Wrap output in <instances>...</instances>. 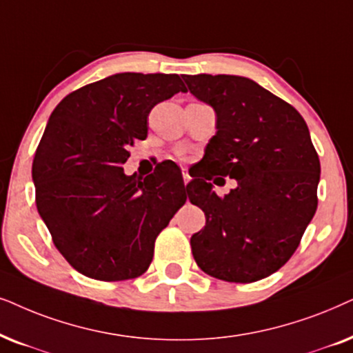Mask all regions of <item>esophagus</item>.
I'll return each mask as SVG.
<instances>
[{
	"label": "esophagus",
	"instance_id": "1",
	"mask_svg": "<svg viewBox=\"0 0 353 353\" xmlns=\"http://www.w3.org/2000/svg\"><path fill=\"white\" fill-rule=\"evenodd\" d=\"M182 179H184V184L187 185V184H189V182L192 181L190 174H189V172H187V171H182Z\"/></svg>",
	"mask_w": 353,
	"mask_h": 353
}]
</instances>
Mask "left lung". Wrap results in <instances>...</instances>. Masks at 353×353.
Returning a JSON list of instances; mask_svg holds the SVG:
<instances>
[{"label": "left lung", "instance_id": "obj_1", "mask_svg": "<svg viewBox=\"0 0 353 353\" xmlns=\"http://www.w3.org/2000/svg\"><path fill=\"white\" fill-rule=\"evenodd\" d=\"M192 95L214 108L216 129L189 182L206 224L190 239L196 265L228 283H255L297 250L318 206L319 158L303 117L288 101L239 75H185ZM238 187L221 197L208 180Z\"/></svg>", "mask_w": 353, "mask_h": 353}]
</instances>
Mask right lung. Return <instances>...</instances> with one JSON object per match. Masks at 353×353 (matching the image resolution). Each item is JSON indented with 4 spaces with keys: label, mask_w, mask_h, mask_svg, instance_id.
Wrapping results in <instances>:
<instances>
[{
    "label": "right lung",
    "mask_w": 353,
    "mask_h": 353,
    "mask_svg": "<svg viewBox=\"0 0 353 353\" xmlns=\"http://www.w3.org/2000/svg\"><path fill=\"white\" fill-rule=\"evenodd\" d=\"M179 92L187 90L177 74L122 72L69 93L51 112L32 164L37 210L87 278L143 274L158 234L185 203L174 166L145 179L122 169L147 137L150 111Z\"/></svg>",
    "instance_id": "add662e5"
}]
</instances>
